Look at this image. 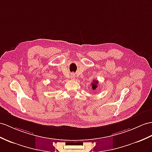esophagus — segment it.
I'll return each mask as SVG.
<instances>
[{"label": "esophagus", "mask_w": 152, "mask_h": 152, "mask_svg": "<svg viewBox=\"0 0 152 152\" xmlns=\"http://www.w3.org/2000/svg\"><path fill=\"white\" fill-rule=\"evenodd\" d=\"M70 77H71V79H75V75L74 73H72L71 74V76H70Z\"/></svg>", "instance_id": "esophagus-1"}]
</instances>
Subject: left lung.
<instances>
[{"mask_svg":"<svg viewBox=\"0 0 152 152\" xmlns=\"http://www.w3.org/2000/svg\"><path fill=\"white\" fill-rule=\"evenodd\" d=\"M98 81L97 80H94L93 83H91V88L93 89V90H95L96 88L98 86Z\"/></svg>","mask_w":152,"mask_h":152,"instance_id":"obj_1","label":"left lung"}]
</instances>
